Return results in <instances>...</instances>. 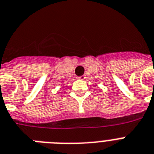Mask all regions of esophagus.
Instances as JSON below:
<instances>
[{
  "label": "esophagus",
  "mask_w": 154,
  "mask_h": 154,
  "mask_svg": "<svg viewBox=\"0 0 154 154\" xmlns=\"http://www.w3.org/2000/svg\"><path fill=\"white\" fill-rule=\"evenodd\" d=\"M77 79H79V80H84V79H85V75H82V76L77 77Z\"/></svg>",
  "instance_id": "obj_1"
}]
</instances>
